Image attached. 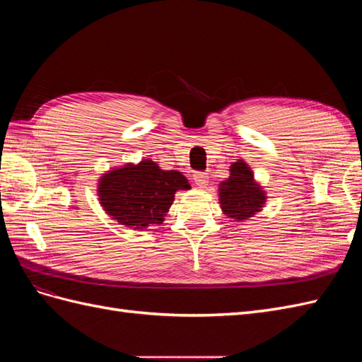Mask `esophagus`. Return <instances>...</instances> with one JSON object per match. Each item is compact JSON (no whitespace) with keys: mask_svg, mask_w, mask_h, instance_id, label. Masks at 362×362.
<instances>
[{"mask_svg":"<svg viewBox=\"0 0 362 362\" xmlns=\"http://www.w3.org/2000/svg\"><path fill=\"white\" fill-rule=\"evenodd\" d=\"M193 180H194L196 185H199V187H204V185H206V182H208V175L205 172H194L193 173Z\"/></svg>","mask_w":362,"mask_h":362,"instance_id":"1","label":"esophagus"}]
</instances>
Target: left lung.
I'll use <instances>...</instances> for the list:
<instances>
[{
    "mask_svg": "<svg viewBox=\"0 0 362 362\" xmlns=\"http://www.w3.org/2000/svg\"><path fill=\"white\" fill-rule=\"evenodd\" d=\"M229 170L231 177L221 184L218 198L225 214L242 222L261 210L266 196L259 185L254 182V175L246 163L237 161Z\"/></svg>",
    "mask_w": 362,
    "mask_h": 362,
    "instance_id": "obj_1",
    "label": "left lung"
}]
</instances>
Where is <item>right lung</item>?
I'll use <instances>...</instances> for the list:
<instances>
[{
    "mask_svg": "<svg viewBox=\"0 0 362 362\" xmlns=\"http://www.w3.org/2000/svg\"><path fill=\"white\" fill-rule=\"evenodd\" d=\"M190 184L178 170H163L145 160L137 166L112 170L100 181V201L104 210L120 223L134 229L160 225L175 199L177 190Z\"/></svg>",
    "mask_w": 362,
    "mask_h": 362,
    "instance_id": "add662e5",
    "label": "right lung"
}]
</instances>
